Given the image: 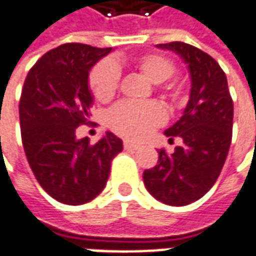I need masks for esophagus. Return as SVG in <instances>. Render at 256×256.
Returning <instances> with one entry per match:
<instances>
[{
    "label": "esophagus",
    "instance_id": "1",
    "mask_svg": "<svg viewBox=\"0 0 256 256\" xmlns=\"http://www.w3.org/2000/svg\"><path fill=\"white\" fill-rule=\"evenodd\" d=\"M123 147H124L126 150H137V148H138L140 146L136 144V143H132V142H128V140H126V142H123Z\"/></svg>",
    "mask_w": 256,
    "mask_h": 256
}]
</instances>
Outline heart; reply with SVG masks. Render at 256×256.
Masks as SVG:
<instances>
[{
  "mask_svg": "<svg viewBox=\"0 0 256 256\" xmlns=\"http://www.w3.org/2000/svg\"><path fill=\"white\" fill-rule=\"evenodd\" d=\"M132 65L143 75L158 84V90L172 103H181L184 88L178 80H167L176 72L174 60L163 54H144L134 58ZM120 72L116 64L103 60L89 74V89L98 102H109L119 88ZM166 120L163 108L156 102L122 100L108 112V124L119 136L128 140H142Z\"/></svg>",
  "mask_w": 256,
  "mask_h": 256,
  "instance_id": "obj_1",
  "label": "heart"
}]
</instances>
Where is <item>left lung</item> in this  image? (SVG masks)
Here are the masks:
<instances>
[{"instance_id": "left-lung-1", "label": "left lung", "mask_w": 256, "mask_h": 256, "mask_svg": "<svg viewBox=\"0 0 256 256\" xmlns=\"http://www.w3.org/2000/svg\"><path fill=\"white\" fill-rule=\"evenodd\" d=\"M188 64L191 93L184 114L166 130L182 144L168 154L158 150V162L143 172L147 191L164 204L187 206L207 194L224 167L232 138L234 103L225 72L216 59L186 42L160 44Z\"/></svg>"}]
</instances>
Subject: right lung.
<instances>
[{
    "instance_id": "1",
    "label": "right lung",
    "mask_w": 256,
    "mask_h": 256,
    "mask_svg": "<svg viewBox=\"0 0 256 256\" xmlns=\"http://www.w3.org/2000/svg\"><path fill=\"white\" fill-rule=\"evenodd\" d=\"M110 50L64 44L40 56L24 82L20 123L25 156L40 187L64 204L79 206L99 196L112 160L123 150L110 132L94 144L75 134L89 123V70Z\"/></svg>"
}]
</instances>
